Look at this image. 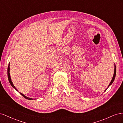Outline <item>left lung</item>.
I'll return each mask as SVG.
<instances>
[{"mask_svg": "<svg viewBox=\"0 0 123 123\" xmlns=\"http://www.w3.org/2000/svg\"><path fill=\"white\" fill-rule=\"evenodd\" d=\"M115 75H116V66H115H115H114V74H113V77H112V80H111V82H110V83L109 84V86H108V87H109L113 83V81H114V79H115ZM106 90H107V89H106L105 91H106Z\"/></svg>", "mask_w": 123, "mask_h": 123, "instance_id": "8db88e82", "label": "left lung"}]
</instances>
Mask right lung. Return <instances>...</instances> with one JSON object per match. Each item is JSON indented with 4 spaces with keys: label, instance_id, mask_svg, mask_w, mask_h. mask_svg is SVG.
<instances>
[{
    "label": "right lung",
    "instance_id": "add662e5",
    "mask_svg": "<svg viewBox=\"0 0 123 123\" xmlns=\"http://www.w3.org/2000/svg\"><path fill=\"white\" fill-rule=\"evenodd\" d=\"M10 65H9V66H8V80H9V82H10V84L11 85V86H12L14 88H15L16 89V90H17V91H18L17 90V89L15 87V86H14V85H13V83H12V80H11V77H10ZM20 94H21V95H23L24 97L26 99H33V98H28V97H27V96H25V95H24L23 94H22L21 93H20Z\"/></svg>",
    "mask_w": 123,
    "mask_h": 123
}]
</instances>
